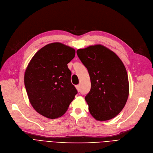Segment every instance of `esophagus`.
<instances>
[{"label": "esophagus", "mask_w": 153, "mask_h": 153, "mask_svg": "<svg viewBox=\"0 0 153 153\" xmlns=\"http://www.w3.org/2000/svg\"><path fill=\"white\" fill-rule=\"evenodd\" d=\"M76 89L78 90V91H80V85H76Z\"/></svg>", "instance_id": "1"}]
</instances>
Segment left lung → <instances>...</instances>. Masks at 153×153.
Listing matches in <instances>:
<instances>
[{
  "instance_id": "left-lung-1",
  "label": "left lung",
  "mask_w": 153,
  "mask_h": 153,
  "mask_svg": "<svg viewBox=\"0 0 153 153\" xmlns=\"http://www.w3.org/2000/svg\"><path fill=\"white\" fill-rule=\"evenodd\" d=\"M76 53L90 76L91 86L85 99L91 114L99 121L115 117L129 96L127 73L122 60L102 45L78 49Z\"/></svg>"
}]
</instances>
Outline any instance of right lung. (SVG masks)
Listing matches in <instances>:
<instances>
[{"label":"right lung","mask_w":153,"mask_h":153,"mask_svg":"<svg viewBox=\"0 0 153 153\" xmlns=\"http://www.w3.org/2000/svg\"><path fill=\"white\" fill-rule=\"evenodd\" d=\"M75 55L73 48L54 42L41 48L29 63L24 84L31 105L42 116H62L78 93L68 67Z\"/></svg>","instance_id":"1"}]
</instances>
